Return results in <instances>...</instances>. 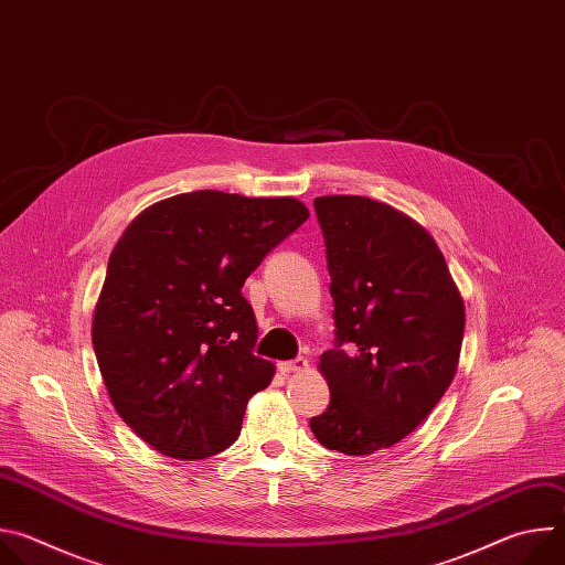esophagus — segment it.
Returning <instances> with one entry per match:
<instances>
[{"label":"esophagus","instance_id":"34e87169","mask_svg":"<svg viewBox=\"0 0 565 565\" xmlns=\"http://www.w3.org/2000/svg\"><path fill=\"white\" fill-rule=\"evenodd\" d=\"M308 369V362L303 358H297V360H288V362H279V371L284 375L288 373H299V371H306Z\"/></svg>","mask_w":565,"mask_h":565}]
</instances>
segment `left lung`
Wrapping results in <instances>:
<instances>
[{
    "label": "left lung",
    "mask_w": 565,
    "mask_h": 565,
    "mask_svg": "<svg viewBox=\"0 0 565 565\" xmlns=\"http://www.w3.org/2000/svg\"><path fill=\"white\" fill-rule=\"evenodd\" d=\"M324 232L338 347L321 353L329 409L315 438L347 456L391 449L449 388L465 303L434 236L409 214L366 196L315 199Z\"/></svg>",
    "instance_id": "1"
}]
</instances>
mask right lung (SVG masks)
Returning <instances> with one entry per match:
<instances>
[{"label": "right lung", "mask_w": 565, "mask_h": 565, "mask_svg": "<svg viewBox=\"0 0 565 565\" xmlns=\"http://www.w3.org/2000/svg\"><path fill=\"white\" fill-rule=\"evenodd\" d=\"M308 214L295 196L199 190L149 205L118 238L92 340L118 416L156 451L201 460L236 440L275 375L253 353L241 288Z\"/></svg>", "instance_id": "obj_1"}]
</instances>
